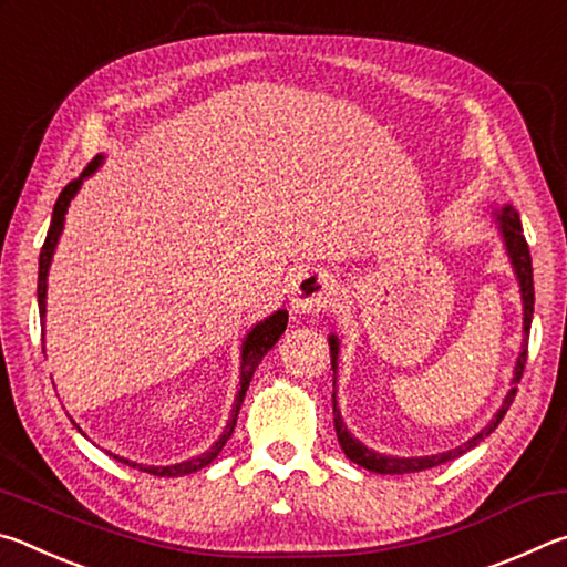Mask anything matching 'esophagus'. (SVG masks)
I'll use <instances>...</instances> for the list:
<instances>
[{"label": "esophagus", "mask_w": 567, "mask_h": 567, "mask_svg": "<svg viewBox=\"0 0 567 567\" xmlns=\"http://www.w3.org/2000/svg\"><path fill=\"white\" fill-rule=\"evenodd\" d=\"M334 295V280L328 272H307L292 287V310L295 312H320L328 307Z\"/></svg>", "instance_id": "34e87169"}]
</instances>
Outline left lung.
Instances as JSON below:
<instances>
[{"instance_id": "obj_1", "label": "left lung", "mask_w": 567, "mask_h": 567, "mask_svg": "<svg viewBox=\"0 0 567 567\" xmlns=\"http://www.w3.org/2000/svg\"><path fill=\"white\" fill-rule=\"evenodd\" d=\"M501 219V229H503V237H505V247H507V255H511L513 267H515V275L517 280H520V292H523V307H525V338H523V350H520V358H517L515 364V378L513 382H520L523 378V370H525V362H527V338H530V322H533V305H535V287H533V260H530V249H527V239L523 235V225H520V217H517L515 209L507 205L503 207V213L497 215ZM330 358H332V370L338 368V338H330ZM515 392L517 385L511 388L507 392V398L503 402V408L497 410V415L491 420V425L485 430H480V433L467 440L465 445H460L455 450H447V453H440V455H430V457H388V455H380V453H372L370 447H364L362 443H358L350 433L348 427L342 425V417H340V410H338V402H334L332 395V415H334V433H338L340 445L344 450V455H348L352 463H358L364 470H372V473H380V475H402V473H420V470H427V467H435V465H443L447 460H455L463 453H467L470 447H475L480 440H485L487 435L493 433V430L501 425V420L505 417V412L511 410L513 400H515Z\"/></svg>"}]
</instances>
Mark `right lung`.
<instances>
[{
	"label": "right lung",
	"instance_id": "add662e5",
	"mask_svg": "<svg viewBox=\"0 0 567 567\" xmlns=\"http://www.w3.org/2000/svg\"><path fill=\"white\" fill-rule=\"evenodd\" d=\"M100 159H102V157H94V159L90 162V165L84 167L82 177L72 179L70 185H66V187L60 192V197H56V203H54L50 233H47V239H44L42 252H40V277H37V300H40V318H42V320H44V312H47V307H44V300H47V272H50V262H52L56 239H60V235H62L64 213H66V207H70V199L74 197V192L80 189L82 179L87 177V175H92L94 167L100 165ZM285 328H287V312H285V310H277V312L272 315V318H267L265 322L257 324V328H252V332H249L247 338H245V344H243V378H239V392H237L235 405H233V417H229L223 437H219L217 443L207 450V453L192 457V460H187V463L169 465V467L137 465V463H130V460H122L120 455H114V460H122L124 465H132V467H137V470H145V473L159 475V477H179V475H189V473H197V470L207 467L219 453H223L225 443L229 440V435H233L235 422H237V412H239V408H243V400H245V392H247V388H249V380H252L257 364H260V360L265 358L267 350H270L272 344H275L277 340H280V334L285 332Z\"/></svg>",
	"mask_w": 567,
	"mask_h": 567
}]
</instances>
